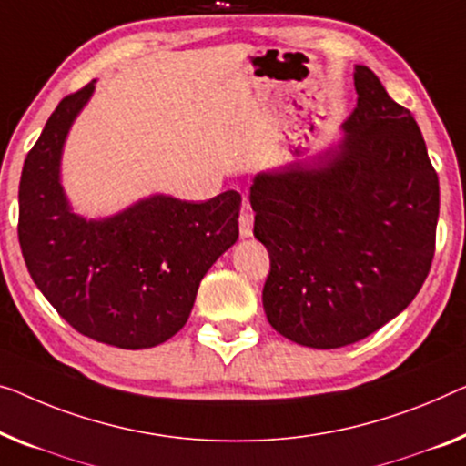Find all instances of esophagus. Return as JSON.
<instances>
[{"label":"esophagus","mask_w":466,"mask_h":466,"mask_svg":"<svg viewBox=\"0 0 466 466\" xmlns=\"http://www.w3.org/2000/svg\"><path fill=\"white\" fill-rule=\"evenodd\" d=\"M238 230L242 238H248L253 234V213L248 211V207H245L238 218Z\"/></svg>","instance_id":"obj_1"}]
</instances>
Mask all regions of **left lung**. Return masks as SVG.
<instances>
[{
  "label": "left lung",
  "mask_w": 466,
  "mask_h": 466,
  "mask_svg": "<svg viewBox=\"0 0 466 466\" xmlns=\"http://www.w3.org/2000/svg\"><path fill=\"white\" fill-rule=\"evenodd\" d=\"M345 137L314 165L259 173L255 238L269 253L268 322L335 350L377 332L419 293L435 255L440 179L412 113L370 68L353 73Z\"/></svg>",
  "instance_id": "1"
}]
</instances>
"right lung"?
I'll return each mask as SVG.
<instances>
[{
    "mask_svg": "<svg viewBox=\"0 0 466 466\" xmlns=\"http://www.w3.org/2000/svg\"><path fill=\"white\" fill-rule=\"evenodd\" d=\"M94 81L68 94L25 158L18 240L33 282L65 320L94 341L144 350L188 322L198 284L238 238L240 194L205 203L144 198L106 219L71 211L60 157Z\"/></svg>",
    "mask_w": 466,
    "mask_h": 466,
    "instance_id": "right-lung-1",
    "label": "right lung"
}]
</instances>
